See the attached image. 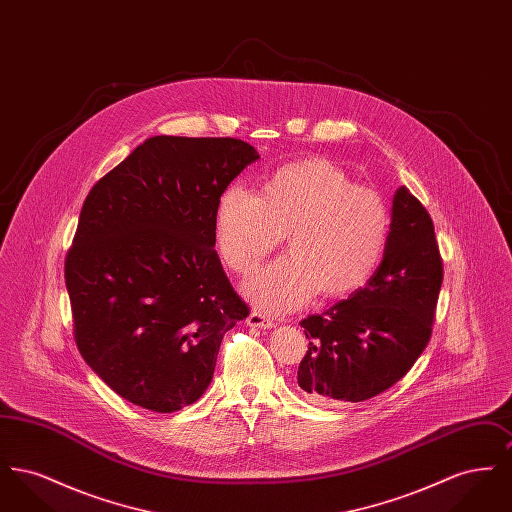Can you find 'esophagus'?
Instances as JSON below:
<instances>
[{
    "label": "esophagus",
    "instance_id": "obj_1",
    "mask_svg": "<svg viewBox=\"0 0 512 512\" xmlns=\"http://www.w3.org/2000/svg\"><path fill=\"white\" fill-rule=\"evenodd\" d=\"M247 324L251 326V328H274L276 324H274V320L265 315V313H261V311H253V313H249V317H247Z\"/></svg>",
    "mask_w": 512,
    "mask_h": 512
}]
</instances>
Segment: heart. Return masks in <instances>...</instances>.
I'll return each instance as SVG.
<instances>
[{"label":"heart","mask_w":512,"mask_h":512,"mask_svg":"<svg viewBox=\"0 0 512 512\" xmlns=\"http://www.w3.org/2000/svg\"><path fill=\"white\" fill-rule=\"evenodd\" d=\"M286 234L292 251L244 286L270 313L297 309L318 292L341 297L365 286L386 251L390 211L378 192L320 157L278 169L263 194L238 184L220 194L215 244L234 272H253Z\"/></svg>","instance_id":"b5f03b06"}]
</instances>
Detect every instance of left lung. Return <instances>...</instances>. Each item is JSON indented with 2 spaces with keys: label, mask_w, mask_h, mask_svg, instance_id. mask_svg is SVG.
<instances>
[{
  "label": "left lung",
  "mask_w": 512,
  "mask_h": 512,
  "mask_svg": "<svg viewBox=\"0 0 512 512\" xmlns=\"http://www.w3.org/2000/svg\"><path fill=\"white\" fill-rule=\"evenodd\" d=\"M443 265L434 222L405 186L391 205L382 263L363 288L301 320L309 351L297 384L313 403H359L399 382L426 349Z\"/></svg>",
  "instance_id": "obj_1"
}]
</instances>
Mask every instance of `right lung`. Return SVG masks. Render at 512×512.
Instances as JSON below:
<instances>
[{
	"mask_svg": "<svg viewBox=\"0 0 512 512\" xmlns=\"http://www.w3.org/2000/svg\"><path fill=\"white\" fill-rule=\"evenodd\" d=\"M257 159L234 138L153 136L86 197L65 261L74 340L126 401L195 403L222 336L249 315L213 247L220 194Z\"/></svg>",
	"mask_w": 512,
	"mask_h": 512,
	"instance_id": "add662e5",
	"label": "right lung"
}]
</instances>
